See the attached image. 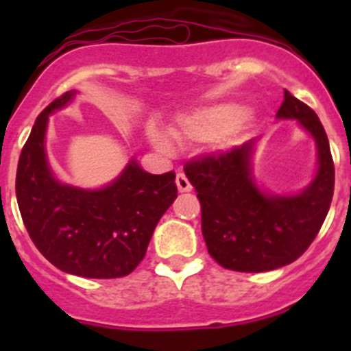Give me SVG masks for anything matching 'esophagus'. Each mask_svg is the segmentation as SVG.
Here are the masks:
<instances>
[{
  "label": "esophagus",
  "instance_id": "obj_1",
  "mask_svg": "<svg viewBox=\"0 0 351 351\" xmlns=\"http://www.w3.org/2000/svg\"><path fill=\"white\" fill-rule=\"evenodd\" d=\"M176 184H178V190L179 193H190L193 188H191V182L188 181V178H186L184 173H178L176 176Z\"/></svg>",
  "mask_w": 351,
  "mask_h": 351
}]
</instances>
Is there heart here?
I'll use <instances>...</instances> for the list:
<instances>
[{
  "label": "heart",
  "mask_w": 351,
  "mask_h": 351,
  "mask_svg": "<svg viewBox=\"0 0 351 351\" xmlns=\"http://www.w3.org/2000/svg\"><path fill=\"white\" fill-rule=\"evenodd\" d=\"M250 121L251 114L246 112L241 104L219 101L181 114L176 121V126H172L169 133L179 144L213 141L214 145L223 147L230 142L234 133L246 126ZM149 137L160 151L170 149V138L160 130H151Z\"/></svg>",
  "instance_id": "obj_1"
}]
</instances>
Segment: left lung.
<instances>
[{
  "label": "left lung",
  "instance_id": "left-lung-1",
  "mask_svg": "<svg viewBox=\"0 0 351 351\" xmlns=\"http://www.w3.org/2000/svg\"><path fill=\"white\" fill-rule=\"evenodd\" d=\"M276 119L297 121L315 141L316 170L302 190L274 193L260 184L253 170L260 138L184 167L202 204L207 251L225 269L265 272L291 263L320 232L332 202V154L315 110L285 91Z\"/></svg>",
  "mask_w": 351,
  "mask_h": 351
}]
</instances>
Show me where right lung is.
<instances>
[{
	"mask_svg": "<svg viewBox=\"0 0 351 351\" xmlns=\"http://www.w3.org/2000/svg\"><path fill=\"white\" fill-rule=\"evenodd\" d=\"M77 95L64 93L36 117L19 158L15 195L31 241L52 265L80 278L112 280L130 274L145 256L158 221L178 198L176 173H149L132 156L101 188L60 181L45 145L49 116Z\"/></svg>",
	"mask_w": 351,
	"mask_h": 351,
	"instance_id": "1",
	"label": "right lung"
}]
</instances>
